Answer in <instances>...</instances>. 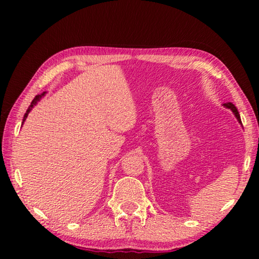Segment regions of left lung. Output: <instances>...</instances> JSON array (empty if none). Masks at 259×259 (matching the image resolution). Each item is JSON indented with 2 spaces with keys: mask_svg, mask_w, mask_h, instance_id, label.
Returning <instances> with one entry per match:
<instances>
[{
  "mask_svg": "<svg viewBox=\"0 0 259 259\" xmlns=\"http://www.w3.org/2000/svg\"><path fill=\"white\" fill-rule=\"evenodd\" d=\"M223 106L226 107V108H229V109H231V111L233 112V114L235 115L236 120H238L239 123H240V124H242V123H241V117H240V114H239L238 109H236V107L234 106L233 104H232V103H226V104H223Z\"/></svg>",
  "mask_w": 259,
  "mask_h": 259,
  "instance_id": "obj_1",
  "label": "left lung"
}]
</instances>
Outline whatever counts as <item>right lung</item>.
I'll list each match as a JSON object with an SVG mask.
<instances>
[{"instance_id":"obj_1","label":"right lung","mask_w":259,"mask_h":259,"mask_svg":"<svg viewBox=\"0 0 259 259\" xmlns=\"http://www.w3.org/2000/svg\"><path fill=\"white\" fill-rule=\"evenodd\" d=\"M45 95H46V93H43V94H41V95H37V96H35V98L32 100V103H30V105H29V107L27 108V111H26V113H25V115H24V119H23V124H24V122L26 121V119H27V116H28V114H29V112L32 111V108L35 106V105H36L38 102H40V100L45 97Z\"/></svg>"}]
</instances>
